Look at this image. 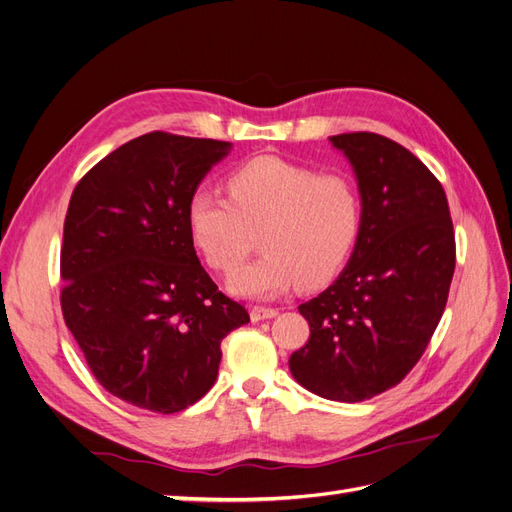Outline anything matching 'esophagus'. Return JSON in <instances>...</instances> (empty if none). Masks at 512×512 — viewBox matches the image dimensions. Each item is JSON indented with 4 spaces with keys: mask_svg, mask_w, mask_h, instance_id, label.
<instances>
[{
    "mask_svg": "<svg viewBox=\"0 0 512 512\" xmlns=\"http://www.w3.org/2000/svg\"><path fill=\"white\" fill-rule=\"evenodd\" d=\"M277 316V309L273 307H262V305H254L250 309V318L254 322H260V320H269V318H275Z\"/></svg>",
    "mask_w": 512,
    "mask_h": 512,
    "instance_id": "esophagus-1",
    "label": "esophagus"
}]
</instances>
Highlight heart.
Wrapping results in <instances>:
<instances>
[{
	"mask_svg": "<svg viewBox=\"0 0 512 512\" xmlns=\"http://www.w3.org/2000/svg\"><path fill=\"white\" fill-rule=\"evenodd\" d=\"M228 194L196 190L185 220L194 247L220 273L241 265L260 230L265 252L228 282L239 297L273 299L297 282L303 288L327 284L359 239L361 194L342 173L318 175L314 168L260 156L232 170Z\"/></svg>",
	"mask_w": 512,
	"mask_h": 512,
	"instance_id": "b5f03b06",
	"label": "heart"
}]
</instances>
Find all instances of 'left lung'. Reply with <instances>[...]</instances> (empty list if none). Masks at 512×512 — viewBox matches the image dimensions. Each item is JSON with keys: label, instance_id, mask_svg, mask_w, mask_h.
<instances>
[{"label": "left lung", "instance_id": "1", "mask_svg": "<svg viewBox=\"0 0 512 512\" xmlns=\"http://www.w3.org/2000/svg\"><path fill=\"white\" fill-rule=\"evenodd\" d=\"M359 183L363 222L346 269L299 305L307 344L290 371L333 401L371 399L404 380L444 314L455 232L440 181L406 147L374 132L331 136Z\"/></svg>", "mask_w": 512, "mask_h": 512}]
</instances>
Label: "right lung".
Returning a JSON list of instances; mask_svg holds the SVG:
<instances>
[{"instance_id":"1","label":"right lung","mask_w":512,"mask_h":512,"mask_svg":"<svg viewBox=\"0 0 512 512\" xmlns=\"http://www.w3.org/2000/svg\"><path fill=\"white\" fill-rule=\"evenodd\" d=\"M230 143L149 132L76 183L61 245V312L91 374L173 414L218 378L222 339L250 322L200 265L185 207Z\"/></svg>"}]
</instances>
